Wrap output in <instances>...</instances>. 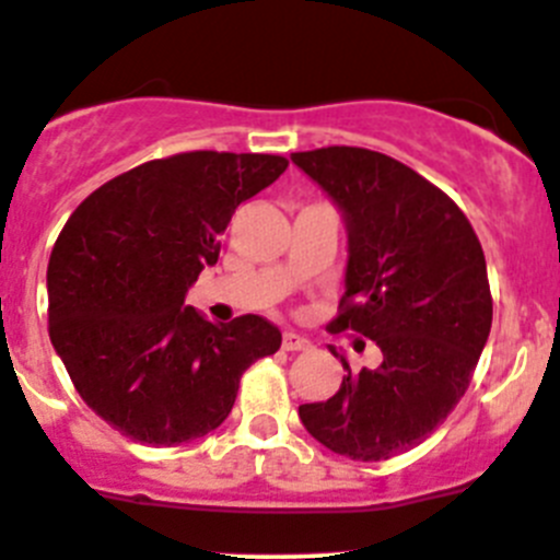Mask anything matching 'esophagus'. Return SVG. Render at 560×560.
Masks as SVG:
<instances>
[{"mask_svg": "<svg viewBox=\"0 0 560 560\" xmlns=\"http://www.w3.org/2000/svg\"><path fill=\"white\" fill-rule=\"evenodd\" d=\"M282 348H285V351H307L310 340L302 335H293V331H285V335H282Z\"/></svg>", "mask_w": 560, "mask_h": 560, "instance_id": "esophagus-1", "label": "esophagus"}]
</instances>
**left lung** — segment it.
<instances>
[{"mask_svg":"<svg viewBox=\"0 0 560 560\" xmlns=\"http://www.w3.org/2000/svg\"><path fill=\"white\" fill-rule=\"evenodd\" d=\"M291 160L346 218V293L329 329L381 348L378 368L359 373L329 348L340 389L299 419L335 455L389 460L422 444L474 378L492 324L485 253L463 209L389 154L324 147Z\"/></svg>","mask_w":560,"mask_h":560,"instance_id":"1","label":"left lung"}]
</instances>
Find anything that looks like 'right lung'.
Instances as JSON below:
<instances>
[{"instance_id":"add662e5","label":"right lung","mask_w":560,"mask_h":560,"mask_svg":"<svg viewBox=\"0 0 560 560\" xmlns=\"http://www.w3.org/2000/svg\"><path fill=\"white\" fill-rule=\"evenodd\" d=\"M280 154L182 152L79 203L48 261V335L81 400L138 444L179 446L225 422L240 378L282 335L261 315L212 324L185 304L242 201Z\"/></svg>"}]
</instances>
